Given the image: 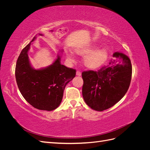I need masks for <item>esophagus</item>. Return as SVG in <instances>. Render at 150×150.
Returning a JSON list of instances; mask_svg holds the SVG:
<instances>
[{
    "mask_svg": "<svg viewBox=\"0 0 150 150\" xmlns=\"http://www.w3.org/2000/svg\"><path fill=\"white\" fill-rule=\"evenodd\" d=\"M76 75L78 76H81V72L79 71H76Z\"/></svg>",
    "mask_w": 150,
    "mask_h": 150,
    "instance_id": "obj_1",
    "label": "esophagus"
}]
</instances>
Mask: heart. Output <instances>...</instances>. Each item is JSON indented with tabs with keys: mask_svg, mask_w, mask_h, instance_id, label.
I'll list each match as a JSON object with an SVG mask.
<instances>
[{
	"mask_svg": "<svg viewBox=\"0 0 150 150\" xmlns=\"http://www.w3.org/2000/svg\"><path fill=\"white\" fill-rule=\"evenodd\" d=\"M97 46L95 44L88 45L82 48L76 49L77 54L81 56H86L84 58L85 66L90 69H96L102 66L108 59V51L106 49H97ZM66 55L69 60L73 61L71 52L67 51Z\"/></svg>",
	"mask_w": 150,
	"mask_h": 150,
	"instance_id": "heart-1",
	"label": "heart"
}]
</instances>
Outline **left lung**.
Segmentation results:
<instances>
[{"mask_svg":"<svg viewBox=\"0 0 150 150\" xmlns=\"http://www.w3.org/2000/svg\"><path fill=\"white\" fill-rule=\"evenodd\" d=\"M110 64L97 71L82 72L83 96L87 105L103 111L120 101L128 91L132 75L129 58L119 52L113 54Z\"/></svg>","mask_w":150,"mask_h":150,"instance_id":"1","label":"left lung"}]
</instances>
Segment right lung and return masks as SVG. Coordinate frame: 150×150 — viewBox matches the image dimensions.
Listing matches in <instances>:
<instances>
[{"label":"right lung","instance_id":"right-lung-1","mask_svg":"<svg viewBox=\"0 0 150 150\" xmlns=\"http://www.w3.org/2000/svg\"><path fill=\"white\" fill-rule=\"evenodd\" d=\"M35 39L34 37L22 49L17 59L16 82L22 96L30 105L40 110L52 111L60 105L66 86L75 77L76 70L61 64L59 55L51 65L34 69L30 65L28 51Z\"/></svg>","mask_w":150,"mask_h":150}]
</instances>
